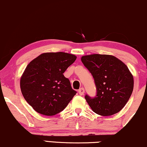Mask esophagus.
Wrapping results in <instances>:
<instances>
[{"label":"esophagus","instance_id":"34e87169","mask_svg":"<svg viewBox=\"0 0 147 147\" xmlns=\"http://www.w3.org/2000/svg\"><path fill=\"white\" fill-rule=\"evenodd\" d=\"M78 93L80 95H83L84 94V89L83 88H81L78 90Z\"/></svg>","mask_w":147,"mask_h":147}]
</instances>
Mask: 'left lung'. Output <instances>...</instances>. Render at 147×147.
Returning <instances> with one entry per match:
<instances>
[{"label":"left lung","mask_w":147,"mask_h":147,"mask_svg":"<svg viewBox=\"0 0 147 147\" xmlns=\"http://www.w3.org/2000/svg\"><path fill=\"white\" fill-rule=\"evenodd\" d=\"M81 61L92 75L96 85V96H85L92 111L102 116L112 115L121 111L134 88V78L127 67L109 55H85Z\"/></svg>","instance_id":"left-lung-1"}]
</instances>
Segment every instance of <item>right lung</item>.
Instances as JSON below:
<instances>
[{
    "instance_id": "right-lung-1",
    "label": "right lung",
    "mask_w": 147,
    "mask_h": 147,
    "mask_svg": "<svg viewBox=\"0 0 147 147\" xmlns=\"http://www.w3.org/2000/svg\"><path fill=\"white\" fill-rule=\"evenodd\" d=\"M76 58L67 53H45L28 65L21 77L20 88L25 100L36 112L55 115L71 101L76 91L63 74Z\"/></svg>"
}]
</instances>
